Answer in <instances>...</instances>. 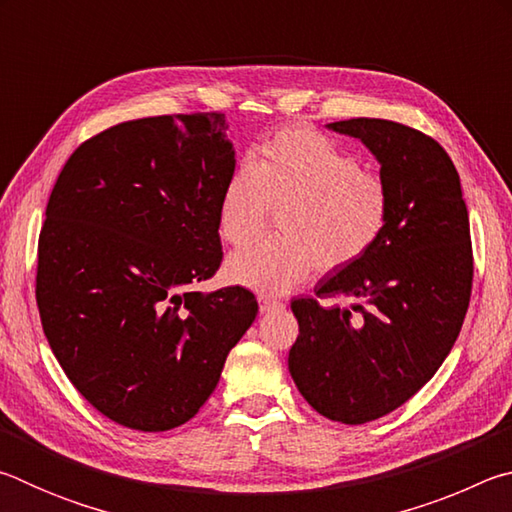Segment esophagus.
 Masks as SVG:
<instances>
[{"label": "esophagus", "instance_id": "34e87169", "mask_svg": "<svg viewBox=\"0 0 512 512\" xmlns=\"http://www.w3.org/2000/svg\"><path fill=\"white\" fill-rule=\"evenodd\" d=\"M257 300H259V311H262V314H268V311L282 307V302L271 296H259Z\"/></svg>", "mask_w": 512, "mask_h": 512}]
</instances>
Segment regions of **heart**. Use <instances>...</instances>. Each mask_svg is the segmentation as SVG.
<instances>
[{
  "mask_svg": "<svg viewBox=\"0 0 512 512\" xmlns=\"http://www.w3.org/2000/svg\"><path fill=\"white\" fill-rule=\"evenodd\" d=\"M280 207V235L232 253V282L264 293H284L314 268L341 271L366 257L391 221V189L354 153L307 126H287L257 146L253 162H239L219 196V232L241 246Z\"/></svg>",
  "mask_w": 512,
  "mask_h": 512,
  "instance_id": "b5f03b06",
  "label": "heart"
}]
</instances>
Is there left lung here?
I'll return each mask as SVG.
<instances>
[{
	"instance_id": "obj_1",
	"label": "left lung",
	"mask_w": 512,
	"mask_h": 512,
	"mask_svg": "<svg viewBox=\"0 0 512 512\" xmlns=\"http://www.w3.org/2000/svg\"><path fill=\"white\" fill-rule=\"evenodd\" d=\"M329 128L379 160L391 221L366 257L318 282L316 298L291 302L300 334L289 372L320 415L363 424L411 400L454 348L472 293L470 216L454 162L433 137L368 117ZM318 297L353 307L323 308Z\"/></svg>"
}]
</instances>
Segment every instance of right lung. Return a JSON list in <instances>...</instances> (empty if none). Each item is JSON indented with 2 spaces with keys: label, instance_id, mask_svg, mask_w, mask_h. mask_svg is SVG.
I'll use <instances>...</instances> for the list:
<instances>
[{
  "label": "right lung",
  "instance_id": "1",
  "mask_svg": "<svg viewBox=\"0 0 512 512\" xmlns=\"http://www.w3.org/2000/svg\"><path fill=\"white\" fill-rule=\"evenodd\" d=\"M225 128L223 112L124 121L85 140L51 189L42 329L76 391L128 429L194 418L257 316L244 287L194 291L223 259Z\"/></svg>",
  "mask_w": 512,
  "mask_h": 512
}]
</instances>
